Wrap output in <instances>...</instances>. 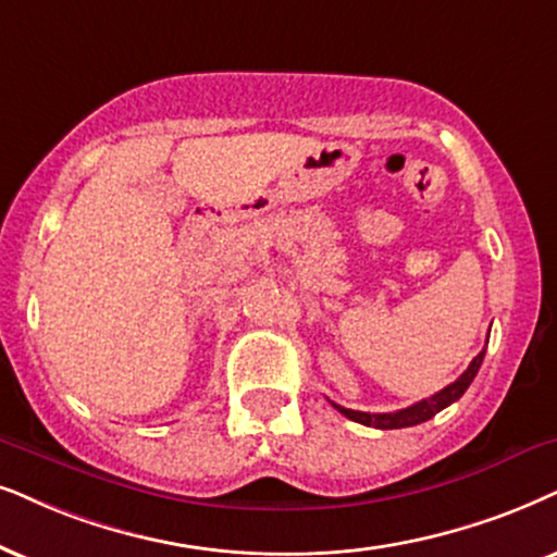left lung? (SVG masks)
I'll use <instances>...</instances> for the list:
<instances>
[{
	"instance_id": "8db88e82",
	"label": "left lung",
	"mask_w": 557,
	"mask_h": 557,
	"mask_svg": "<svg viewBox=\"0 0 557 557\" xmlns=\"http://www.w3.org/2000/svg\"><path fill=\"white\" fill-rule=\"evenodd\" d=\"M488 344V342H485ZM485 357V349L478 351V357H473V362L468 364V370L462 372L460 377L455 380V383H449L447 388H442L440 393H434V396H429L424 400H419V404L408 406V408H400V411H391V413H368V411H351V408H344V406H336V411L344 413V417L357 421V424H364V426H375V429H404V426H417L421 421H429L436 413L442 411V408H447L449 404H455L457 398L462 396V393L468 391V385L473 383V377L478 375V370H481V362Z\"/></svg>"
}]
</instances>
